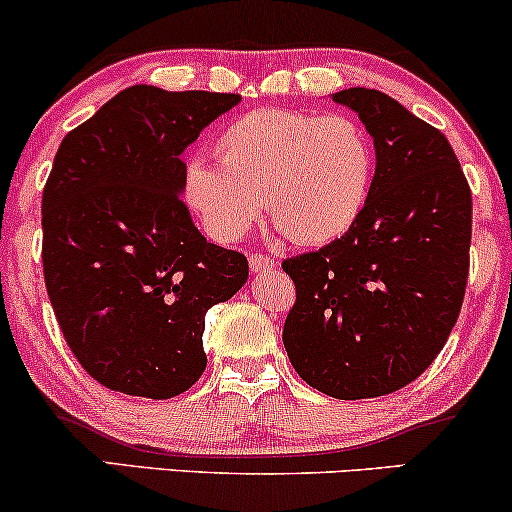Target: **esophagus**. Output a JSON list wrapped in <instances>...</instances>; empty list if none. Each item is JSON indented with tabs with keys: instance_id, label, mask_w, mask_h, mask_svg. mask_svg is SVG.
Returning a JSON list of instances; mask_svg holds the SVG:
<instances>
[{
	"instance_id": "obj_1",
	"label": "esophagus",
	"mask_w": 512,
	"mask_h": 512,
	"mask_svg": "<svg viewBox=\"0 0 512 512\" xmlns=\"http://www.w3.org/2000/svg\"><path fill=\"white\" fill-rule=\"evenodd\" d=\"M248 264H250V269L252 272H267V269H274L276 267V262L272 260V257H267V255H250V260H248Z\"/></svg>"
}]
</instances>
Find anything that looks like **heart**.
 Segmentation results:
<instances>
[{"mask_svg": "<svg viewBox=\"0 0 512 512\" xmlns=\"http://www.w3.org/2000/svg\"><path fill=\"white\" fill-rule=\"evenodd\" d=\"M219 163H187L185 202L219 240H238L260 219L298 245H330L361 219L375 178V149L361 122L289 108H260L216 137Z\"/></svg>", "mask_w": 512, "mask_h": 512, "instance_id": "heart-1", "label": "heart"}]
</instances>
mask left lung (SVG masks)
I'll return each instance as SVG.
<instances>
[{
  "instance_id": "8db88e82",
  "label": "left lung",
  "mask_w": 512,
  "mask_h": 512,
  "mask_svg": "<svg viewBox=\"0 0 512 512\" xmlns=\"http://www.w3.org/2000/svg\"><path fill=\"white\" fill-rule=\"evenodd\" d=\"M332 101L361 117L375 178L344 238L291 257L284 346L296 373L337 399L383 397L431 366L460 315L472 192L448 139L375 88Z\"/></svg>"
}]
</instances>
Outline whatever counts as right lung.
I'll return each mask as SVG.
<instances>
[{
  "label": "right lung",
  "instance_id": "obj_1",
  "mask_svg": "<svg viewBox=\"0 0 512 512\" xmlns=\"http://www.w3.org/2000/svg\"><path fill=\"white\" fill-rule=\"evenodd\" d=\"M236 93L129 86L62 139L43 190L45 286L93 380L168 399L207 368L204 315L248 281L182 204V151Z\"/></svg>",
  "mask_w": 512,
  "mask_h": 512
}]
</instances>
